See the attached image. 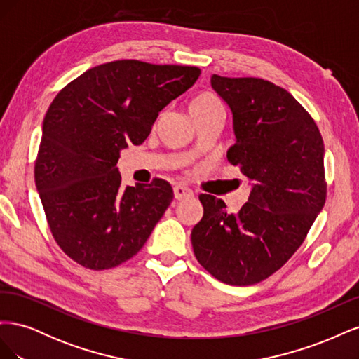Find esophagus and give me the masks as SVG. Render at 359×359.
<instances>
[{"instance_id": "obj_1", "label": "esophagus", "mask_w": 359, "mask_h": 359, "mask_svg": "<svg viewBox=\"0 0 359 359\" xmlns=\"http://www.w3.org/2000/svg\"><path fill=\"white\" fill-rule=\"evenodd\" d=\"M173 194H175V199L182 201V199H190L194 196V193L191 189L187 186H182V184H178V186L173 187Z\"/></svg>"}]
</instances>
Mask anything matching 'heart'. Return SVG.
Masks as SVG:
<instances>
[{"label": "heart", "instance_id": "heart-1", "mask_svg": "<svg viewBox=\"0 0 359 359\" xmlns=\"http://www.w3.org/2000/svg\"><path fill=\"white\" fill-rule=\"evenodd\" d=\"M214 112L223 114V106L219 97L211 91H201L198 94H194L189 100L190 116H199Z\"/></svg>", "mask_w": 359, "mask_h": 359}]
</instances>
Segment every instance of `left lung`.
Instances as JSON below:
<instances>
[{"label": "left lung", "instance_id": "8db88e82", "mask_svg": "<svg viewBox=\"0 0 359 359\" xmlns=\"http://www.w3.org/2000/svg\"><path fill=\"white\" fill-rule=\"evenodd\" d=\"M211 86L232 111L236 142L227 160L252 181V191L238 214L201 194L193 252L223 283L256 285L287 262L323 208V140L310 114L273 82L212 74Z\"/></svg>", "mask_w": 359, "mask_h": 359}]
</instances>
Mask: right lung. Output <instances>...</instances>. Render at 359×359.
Wrapping results in <instances>:
<instances>
[{
    "mask_svg": "<svg viewBox=\"0 0 359 359\" xmlns=\"http://www.w3.org/2000/svg\"><path fill=\"white\" fill-rule=\"evenodd\" d=\"M199 74L190 66L112 61L82 73L50 103L34 180L53 240L74 262L109 269L147 243L173 190L160 178L121 187L119 153L142 144L158 112Z\"/></svg>",
    "mask_w": 359,
    "mask_h": 359,
    "instance_id": "add662e5",
    "label": "right lung"
}]
</instances>
